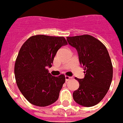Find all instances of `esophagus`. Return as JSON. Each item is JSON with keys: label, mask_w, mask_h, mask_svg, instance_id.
I'll use <instances>...</instances> for the list:
<instances>
[{"label": "esophagus", "mask_w": 123, "mask_h": 123, "mask_svg": "<svg viewBox=\"0 0 123 123\" xmlns=\"http://www.w3.org/2000/svg\"><path fill=\"white\" fill-rule=\"evenodd\" d=\"M72 79V77H70V76H65V80H66V82H67L68 80H69L70 79Z\"/></svg>", "instance_id": "1"}]
</instances>
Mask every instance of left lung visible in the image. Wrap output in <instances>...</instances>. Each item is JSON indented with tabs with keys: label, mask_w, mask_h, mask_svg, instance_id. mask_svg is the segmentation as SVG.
<instances>
[{
	"label": "left lung",
	"mask_w": 123,
	"mask_h": 123,
	"mask_svg": "<svg viewBox=\"0 0 123 123\" xmlns=\"http://www.w3.org/2000/svg\"><path fill=\"white\" fill-rule=\"evenodd\" d=\"M67 40L77 50L85 73L84 79L75 77L79 88L74 91V100L82 106H94L105 97L112 82L113 70L109 54L103 44L91 35L68 37Z\"/></svg>",
	"instance_id": "obj_1"
}]
</instances>
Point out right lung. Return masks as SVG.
Instances as JSON below:
<instances>
[{
  "instance_id": "1",
  "label": "right lung",
  "mask_w": 123,
  "mask_h": 123,
  "mask_svg": "<svg viewBox=\"0 0 123 123\" xmlns=\"http://www.w3.org/2000/svg\"><path fill=\"white\" fill-rule=\"evenodd\" d=\"M67 44L63 37L32 36L23 44L14 65V74L20 91L34 105L47 106L59 98L65 76H53L51 67L58 50Z\"/></svg>"
}]
</instances>
